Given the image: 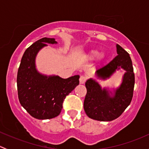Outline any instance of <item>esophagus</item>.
I'll list each match as a JSON object with an SVG mask.
<instances>
[{
  "label": "esophagus",
  "mask_w": 149,
  "mask_h": 149,
  "mask_svg": "<svg viewBox=\"0 0 149 149\" xmlns=\"http://www.w3.org/2000/svg\"><path fill=\"white\" fill-rule=\"evenodd\" d=\"M79 81H80L81 84H84L86 81V77L84 76H81L80 77V79H79Z\"/></svg>",
  "instance_id": "1"
}]
</instances>
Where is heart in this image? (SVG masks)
Segmentation results:
<instances>
[{"label": "heart", "instance_id": "b5f03b06", "mask_svg": "<svg viewBox=\"0 0 149 149\" xmlns=\"http://www.w3.org/2000/svg\"><path fill=\"white\" fill-rule=\"evenodd\" d=\"M98 55H99V52H97V51H94V50L91 51V52H90V53L88 55L87 58L89 60L94 59V58H96L97 56H98Z\"/></svg>", "mask_w": 149, "mask_h": 149}]
</instances>
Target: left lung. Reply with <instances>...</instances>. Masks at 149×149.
<instances>
[{
  "mask_svg": "<svg viewBox=\"0 0 149 149\" xmlns=\"http://www.w3.org/2000/svg\"><path fill=\"white\" fill-rule=\"evenodd\" d=\"M118 55L106 65L96 70V74L102 79L109 78L116 70H125L123 82L110 97L107 88L102 87L96 81L90 79L85 85L87 92L84 108L88 118L99 121H112L123 114L131 102L135 84V75L130 55L119 45H117Z\"/></svg>",
  "mask_w": 149,
  "mask_h": 149,
  "instance_id": "obj_1",
  "label": "left lung"
}]
</instances>
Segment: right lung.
Masks as SVG:
<instances>
[{"instance_id": "add662e5", "label": "right lung", "mask_w": 149, "mask_h": 149, "mask_svg": "<svg viewBox=\"0 0 149 149\" xmlns=\"http://www.w3.org/2000/svg\"><path fill=\"white\" fill-rule=\"evenodd\" d=\"M46 43L55 44L54 38L44 37L29 47L22 56L17 73L18 97L22 106L36 119L47 120L58 116L63 103L76 86L79 75L68 79L58 76H47L35 68V58Z\"/></svg>"}]
</instances>
